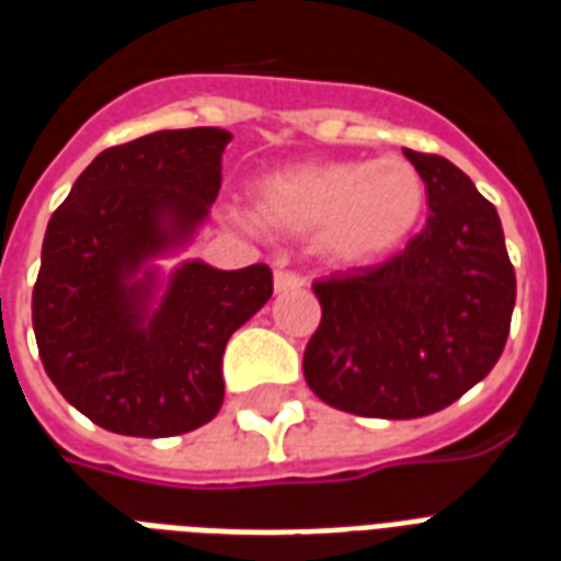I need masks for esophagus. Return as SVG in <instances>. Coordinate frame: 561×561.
<instances>
[{
  "instance_id": "obj_1",
  "label": "esophagus",
  "mask_w": 561,
  "mask_h": 561,
  "mask_svg": "<svg viewBox=\"0 0 561 561\" xmlns=\"http://www.w3.org/2000/svg\"><path fill=\"white\" fill-rule=\"evenodd\" d=\"M306 285V279L299 276V273H290V271H276L273 273V290L276 294H288V290H299Z\"/></svg>"
}]
</instances>
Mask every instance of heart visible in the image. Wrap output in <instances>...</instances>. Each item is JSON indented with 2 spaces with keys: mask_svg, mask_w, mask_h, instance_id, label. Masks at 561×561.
<instances>
[{
  "mask_svg": "<svg viewBox=\"0 0 561 561\" xmlns=\"http://www.w3.org/2000/svg\"><path fill=\"white\" fill-rule=\"evenodd\" d=\"M425 197V180L401 157L297 162L255 183L253 218L285 236H314L337 267H369L408 241Z\"/></svg>",
  "mask_w": 561,
  "mask_h": 561,
  "instance_id": "b5f03b06",
  "label": "heart"
}]
</instances>
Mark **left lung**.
<instances>
[{
  "label": "left lung",
  "instance_id": "1",
  "mask_svg": "<svg viewBox=\"0 0 561 561\" xmlns=\"http://www.w3.org/2000/svg\"><path fill=\"white\" fill-rule=\"evenodd\" d=\"M427 224L378 267L314 282L323 320L302 373L314 396L369 419H419L483 381L504 352L515 271L495 206L454 162L404 148Z\"/></svg>",
  "mask_w": 561,
  "mask_h": 561
}]
</instances>
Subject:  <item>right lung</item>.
Returning <instances> with one entry per match:
<instances>
[{
  "mask_svg": "<svg viewBox=\"0 0 561 561\" xmlns=\"http://www.w3.org/2000/svg\"><path fill=\"white\" fill-rule=\"evenodd\" d=\"M229 139L186 127L107 148L48 220L31 297L39 360L104 431L157 439L215 419L227 341L271 299L267 264L161 267L209 218Z\"/></svg>",
  "mask_w": 561,
  "mask_h": 561,
  "instance_id": "right-lung-1",
  "label": "right lung"
}]
</instances>
